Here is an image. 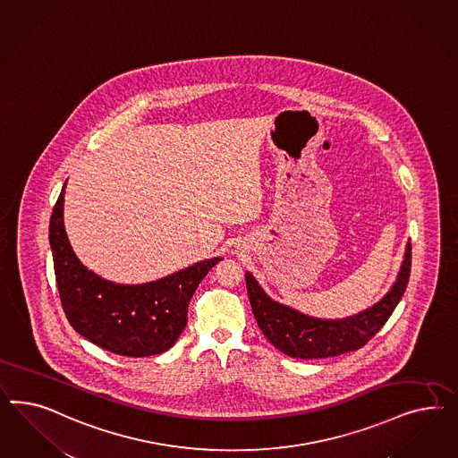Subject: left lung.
Masks as SVG:
<instances>
[{
    "instance_id": "1",
    "label": "left lung",
    "mask_w": 458,
    "mask_h": 458,
    "mask_svg": "<svg viewBox=\"0 0 458 458\" xmlns=\"http://www.w3.org/2000/svg\"><path fill=\"white\" fill-rule=\"evenodd\" d=\"M411 268V243L408 242L402 270L391 291L377 302L346 319L309 318L292 307L272 301L255 277L247 272L250 305L260 331L284 354L299 360L333 358L364 346L386 324L406 291Z\"/></svg>"
}]
</instances>
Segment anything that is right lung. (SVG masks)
<instances>
[{
    "mask_svg": "<svg viewBox=\"0 0 458 458\" xmlns=\"http://www.w3.org/2000/svg\"><path fill=\"white\" fill-rule=\"evenodd\" d=\"M64 194L50 218V247L56 285L70 326L87 341L127 358L161 354L174 346L196 287L222 257L182 268L140 285L98 277L77 259L64 226Z\"/></svg>",
    "mask_w": 458,
    "mask_h": 458,
    "instance_id": "right-lung-1",
    "label": "right lung"
}]
</instances>
